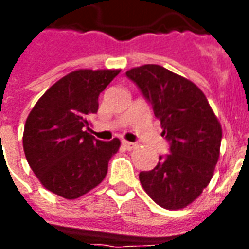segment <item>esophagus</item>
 I'll use <instances>...</instances> for the list:
<instances>
[{
  "mask_svg": "<svg viewBox=\"0 0 249 249\" xmlns=\"http://www.w3.org/2000/svg\"><path fill=\"white\" fill-rule=\"evenodd\" d=\"M121 144H123V146H124V149H126V151H132V149H135L136 146V144L135 142H129V141H123V142H121Z\"/></svg>",
  "mask_w": 249,
  "mask_h": 249,
  "instance_id": "1",
  "label": "esophagus"
}]
</instances>
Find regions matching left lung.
<instances>
[{
    "label": "left lung",
    "mask_w": 249,
    "mask_h": 249,
    "mask_svg": "<svg viewBox=\"0 0 249 249\" xmlns=\"http://www.w3.org/2000/svg\"><path fill=\"white\" fill-rule=\"evenodd\" d=\"M137 84L161 123L171 155L140 173L149 197L165 209H183L201 195L219 161L221 125L203 90L183 76L155 64L132 68Z\"/></svg>",
    "instance_id": "obj_1"
}]
</instances>
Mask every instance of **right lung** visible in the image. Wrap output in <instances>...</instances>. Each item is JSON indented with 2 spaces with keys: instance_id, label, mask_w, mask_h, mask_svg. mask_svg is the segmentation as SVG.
<instances>
[{
  "instance_id": "right-lung-1",
  "label": "right lung",
  "mask_w": 249,
  "mask_h": 249,
  "mask_svg": "<svg viewBox=\"0 0 249 249\" xmlns=\"http://www.w3.org/2000/svg\"><path fill=\"white\" fill-rule=\"evenodd\" d=\"M120 69H78L46 90L26 119L25 157L42 187L68 200L103 181L119 139L100 141L85 130L98 110V96Z\"/></svg>"
}]
</instances>
